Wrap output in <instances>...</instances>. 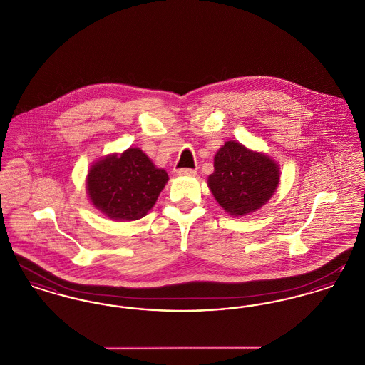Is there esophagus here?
Wrapping results in <instances>:
<instances>
[{
	"instance_id": "1",
	"label": "esophagus",
	"mask_w": 365,
	"mask_h": 365,
	"mask_svg": "<svg viewBox=\"0 0 365 365\" xmlns=\"http://www.w3.org/2000/svg\"><path fill=\"white\" fill-rule=\"evenodd\" d=\"M176 174L194 176V175H197V171H195V170H192V168H179V170H176Z\"/></svg>"
}]
</instances>
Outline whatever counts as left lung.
I'll return each instance as SVG.
<instances>
[{
  "mask_svg": "<svg viewBox=\"0 0 365 365\" xmlns=\"http://www.w3.org/2000/svg\"><path fill=\"white\" fill-rule=\"evenodd\" d=\"M278 165L267 156L228 140L215 156L208 186L222 208L243 216L261 208L277 190Z\"/></svg>",
  "mask_w": 365,
  "mask_h": 365,
  "instance_id": "8db88e82",
  "label": "left lung"
}]
</instances>
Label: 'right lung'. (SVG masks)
<instances>
[{"mask_svg":"<svg viewBox=\"0 0 365 365\" xmlns=\"http://www.w3.org/2000/svg\"><path fill=\"white\" fill-rule=\"evenodd\" d=\"M168 175L156 168L138 148L112 155L94 164L87 175L93 205L115 220H138L156 202Z\"/></svg>","mask_w":365,"mask_h":365,"instance_id":"right-lung-1","label":"right lung"}]
</instances>
